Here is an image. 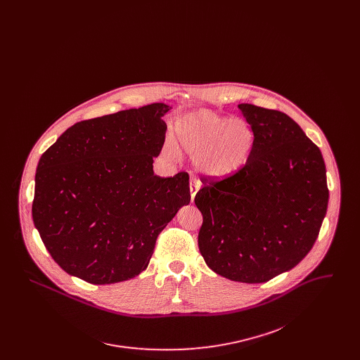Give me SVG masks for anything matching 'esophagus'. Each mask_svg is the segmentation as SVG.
Returning <instances> with one entry per match:
<instances>
[{"label": "esophagus", "mask_w": 360, "mask_h": 360, "mask_svg": "<svg viewBox=\"0 0 360 360\" xmlns=\"http://www.w3.org/2000/svg\"><path fill=\"white\" fill-rule=\"evenodd\" d=\"M200 185H201L200 179H198L197 176H191V179H190V193H191V201H194V197H195V194H197V191H198V188H200Z\"/></svg>", "instance_id": "1"}]
</instances>
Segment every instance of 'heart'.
<instances>
[{
    "label": "heart",
    "instance_id": "1",
    "mask_svg": "<svg viewBox=\"0 0 360 360\" xmlns=\"http://www.w3.org/2000/svg\"><path fill=\"white\" fill-rule=\"evenodd\" d=\"M172 134L176 144L191 156H197L201 170L226 175L244 165L254 144L251 127L241 119H226L209 110H198L175 121ZM170 155L176 150L169 144Z\"/></svg>",
    "mask_w": 360,
    "mask_h": 360
}]
</instances>
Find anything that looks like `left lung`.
Wrapping results in <instances>:
<instances>
[{"instance_id":"obj_1","label":"left lung","mask_w":360,"mask_h":360,"mask_svg":"<svg viewBox=\"0 0 360 360\" xmlns=\"http://www.w3.org/2000/svg\"><path fill=\"white\" fill-rule=\"evenodd\" d=\"M254 132L247 162L223 178L201 175L200 252L219 275L262 283L308 255L329 190L320 148L288 115L240 103Z\"/></svg>"}]
</instances>
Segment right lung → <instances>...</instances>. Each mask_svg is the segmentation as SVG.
Wrapping results in <instances>:
<instances>
[{
	"mask_svg": "<svg viewBox=\"0 0 360 360\" xmlns=\"http://www.w3.org/2000/svg\"><path fill=\"white\" fill-rule=\"evenodd\" d=\"M165 103L79 121L41 155L32 219L70 275L109 285L144 271L159 233L190 202L188 174L153 170L165 144Z\"/></svg>",
	"mask_w": 360,
	"mask_h": 360,
	"instance_id": "1",
	"label": "right lung"
}]
</instances>
